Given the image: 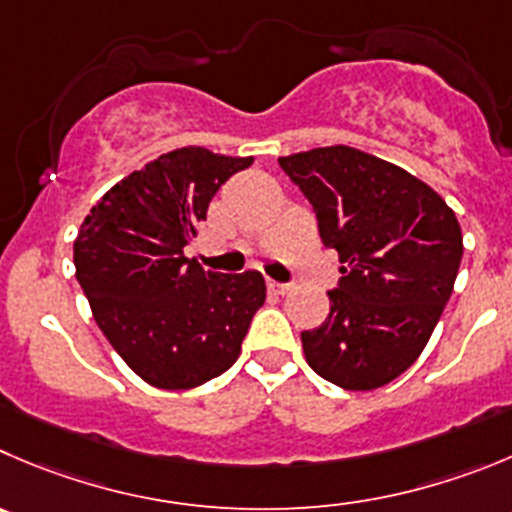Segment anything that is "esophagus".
<instances>
[{
	"label": "esophagus",
	"mask_w": 512,
	"mask_h": 512,
	"mask_svg": "<svg viewBox=\"0 0 512 512\" xmlns=\"http://www.w3.org/2000/svg\"><path fill=\"white\" fill-rule=\"evenodd\" d=\"M266 286H269V291H271V294H279V296L289 294V289H291L289 284H281V281H274V279H269V281H266Z\"/></svg>",
	"instance_id": "34e87169"
}]
</instances>
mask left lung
Returning a JSON list of instances; mask_svg holds the SVG:
<instances>
[{
	"label": "left lung",
	"mask_w": 512,
	"mask_h": 512,
	"mask_svg": "<svg viewBox=\"0 0 512 512\" xmlns=\"http://www.w3.org/2000/svg\"><path fill=\"white\" fill-rule=\"evenodd\" d=\"M279 165L342 264L329 316L301 332L306 362L342 389L384 387L415 364L450 301L460 223L420 178L349 145L286 155Z\"/></svg>",
	"instance_id": "obj_1"
}]
</instances>
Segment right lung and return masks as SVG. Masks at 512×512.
<instances>
[{"instance_id": "1", "label": "right lung", "mask_w": 512, "mask_h": 512, "mask_svg": "<svg viewBox=\"0 0 512 512\" xmlns=\"http://www.w3.org/2000/svg\"><path fill=\"white\" fill-rule=\"evenodd\" d=\"M253 158L178 148L150 160L92 206L75 238V271L97 326L158 389H191L226 372L266 301L259 271H206L183 248L218 188Z\"/></svg>"}]
</instances>
